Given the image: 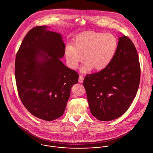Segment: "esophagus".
Returning <instances> with one entry per match:
<instances>
[{
	"label": "esophagus",
	"instance_id": "34e87169",
	"mask_svg": "<svg viewBox=\"0 0 153 153\" xmlns=\"http://www.w3.org/2000/svg\"><path fill=\"white\" fill-rule=\"evenodd\" d=\"M84 76L82 75H79V79H78V81L79 83H82L83 81H84Z\"/></svg>",
	"mask_w": 153,
	"mask_h": 153
}]
</instances>
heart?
Returning <instances> with one entry per match:
<instances>
[{
  "instance_id": "heart-1",
  "label": "heart",
  "mask_w": 153,
  "mask_h": 153,
  "mask_svg": "<svg viewBox=\"0 0 153 153\" xmlns=\"http://www.w3.org/2000/svg\"><path fill=\"white\" fill-rule=\"evenodd\" d=\"M118 48V40L111 33L87 31L78 35L71 45L66 46L65 56L69 66L76 69L82 61L83 72L92 68L100 71L105 69L112 61Z\"/></svg>"
}]
</instances>
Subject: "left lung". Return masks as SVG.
<instances>
[{
	"label": "left lung",
	"mask_w": 153,
	"mask_h": 153,
	"mask_svg": "<svg viewBox=\"0 0 153 153\" xmlns=\"http://www.w3.org/2000/svg\"><path fill=\"white\" fill-rule=\"evenodd\" d=\"M116 54L108 66L87 75L83 85L89 109L100 121H111L124 114L135 97L140 81V66L134 45L118 36Z\"/></svg>",
	"instance_id": "1"
}]
</instances>
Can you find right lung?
I'll use <instances>...</instances> for the list:
<instances>
[{
    "label": "right lung",
    "instance_id": "obj_1",
    "mask_svg": "<svg viewBox=\"0 0 153 153\" xmlns=\"http://www.w3.org/2000/svg\"><path fill=\"white\" fill-rule=\"evenodd\" d=\"M47 26L30 30L18 51L15 79L23 104L45 121L61 117L79 75L60 60L65 46L61 33Z\"/></svg>",
    "mask_w": 153,
    "mask_h": 153
}]
</instances>
